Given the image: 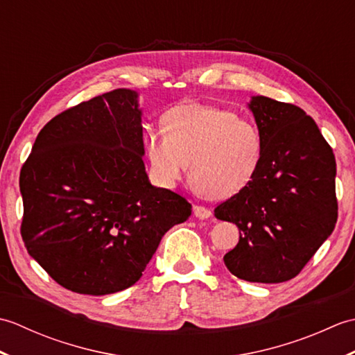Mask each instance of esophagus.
Instances as JSON below:
<instances>
[{
  "label": "esophagus",
  "mask_w": 355,
  "mask_h": 355,
  "mask_svg": "<svg viewBox=\"0 0 355 355\" xmlns=\"http://www.w3.org/2000/svg\"><path fill=\"white\" fill-rule=\"evenodd\" d=\"M193 215L200 218V220H207V218L212 215V212L205 206H193Z\"/></svg>",
  "instance_id": "34e87169"
}]
</instances>
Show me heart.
Masks as SVG:
<instances>
[{
  "instance_id": "b5f03b06",
  "label": "heart",
  "mask_w": 355,
  "mask_h": 355,
  "mask_svg": "<svg viewBox=\"0 0 355 355\" xmlns=\"http://www.w3.org/2000/svg\"><path fill=\"white\" fill-rule=\"evenodd\" d=\"M164 131H148L145 150L155 178L164 187L182 180L191 162V178L212 198H229L258 173L263 139L253 120L235 111L187 102L163 114Z\"/></svg>"
}]
</instances>
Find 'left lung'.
Returning <instances> with one entry per match:
<instances>
[{"instance_id":"8db88e82","label":"left lung","mask_w":355,"mask_h":355,"mask_svg":"<svg viewBox=\"0 0 355 355\" xmlns=\"http://www.w3.org/2000/svg\"><path fill=\"white\" fill-rule=\"evenodd\" d=\"M248 108L262 132L263 155L253 182L215 207L218 220L239 229L224 263L248 282H285L334 230L336 158L302 108L266 96H253Z\"/></svg>"}]
</instances>
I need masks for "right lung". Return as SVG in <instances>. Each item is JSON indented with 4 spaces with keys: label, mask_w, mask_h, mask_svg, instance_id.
Returning <instances> with one entry per match:
<instances>
[{
    "label": "right lung",
    "mask_w": 355,
    "mask_h": 355,
    "mask_svg": "<svg viewBox=\"0 0 355 355\" xmlns=\"http://www.w3.org/2000/svg\"><path fill=\"white\" fill-rule=\"evenodd\" d=\"M137 93L119 88L53 117L22 164L21 236L64 288L103 296L141 277L163 235L192 214L149 183Z\"/></svg>",
    "instance_id": "add662e5"
}]
</instances>
